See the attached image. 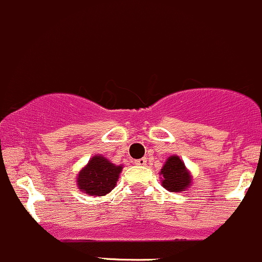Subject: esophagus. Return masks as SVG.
I'll list each match as a JSON object with an SVG mask.
<instances>
[{"mask_svg":"<svg viewBox=\"0 0 262 262\" xmlns=\"http://www.w3.org/2000/svg\"><path fill=\"white\" fill-rule=\"evenodd\" d=\"M134 163H135V165L144 166V165H146L147 160H146V158H141V159H137V160H135Z\"/></svg>","mask_w":262,"mask_h":262,"instance_id":"1","label":"esophagus"}]
</instances>
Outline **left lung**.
Instances as JSON below:
<instances>
[{"mask_svg":"<svg viewBox=\"0 0 262 262\" xmlns=\"http://www.w3.org/2000/svg\"><path fill=\"white\" fill-rule=\"evenodd\" d=\"M160 175L163 187L169 191H184L191 184L190 172L177 155L166 159Z\"/></svg>","mask_w":262,"mask_h":262,"instance_id":"8db88e82","label":"left lung"}]
</instances>
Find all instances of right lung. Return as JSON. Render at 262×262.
I'll list each match as a JSON object with an SVG mask.
<instances>
[{
    "mask_svg": "<svg viewBox=\"0 0 262 262\" xmlns=\"http://www.w3.org/2000/svg\"><path fill=\"white\" fill-rule=\"evenodd\" d=\"M122 165H115L102 155H94L79 171L77 185L88 195H106L117 184Z\"/></svg>",
    "mask_w": 262,
    "mask_h": 262,
    "instance_id": "add662e5",
    "label": "right lung"
}]
</instances>
